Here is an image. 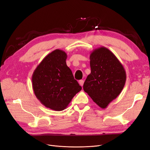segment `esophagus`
<instances>
[{
    "instance_id": "1",
    "label": "esophagus",
    "mask_w": 150,
    "mask_h": 150,
    "mask_svg": "<svg viewBox=\"0 0 150 150\" xmlns=\"http://www.w3.org/2000/svg\"><path fill=\"white\" fill-rule=\"evenodd\" d=\"M83 83H84V80H81L79 81V84H80L81 86H83Z\"/></svg>"
}]
</instances>
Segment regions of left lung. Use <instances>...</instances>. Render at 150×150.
<instances>
[{"label":"left lung","mask_w":150,"mask_h":150,"mask_svg":"<svg viewBox=\"0 0 150 150\" xmlns=\"http://www.w3.org/2000/svg\"><path fill=\"white\" fill-rule=\"evenodd\" d=\"M91 73L83 84V90L102 109L117 98L126 81V72L115 55L108 48L95 49L90 55Z\"/></svg>","instance_id":"obj_1"}]
</instances>
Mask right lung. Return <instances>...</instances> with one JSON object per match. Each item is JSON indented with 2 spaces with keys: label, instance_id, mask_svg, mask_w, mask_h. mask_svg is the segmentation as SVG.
<instances>
[{
  "label": "right lung",
  "instance_id": "1",
  "mask_svg": "<svg viewBox=\"0 0 150 150\" xmlns=\"http://www.w3.org/2000/svg\"><path fill=\"white\" fill-rule=\"evenodd\" d=\"M67 57L62 50L55 49L42 59L32 75L36 97L44 106L56 111L65 109L81 90L67 65Z\"/></svg>",
  "mask_w": 150,
  "mask_h": 150
}]
</instances>
